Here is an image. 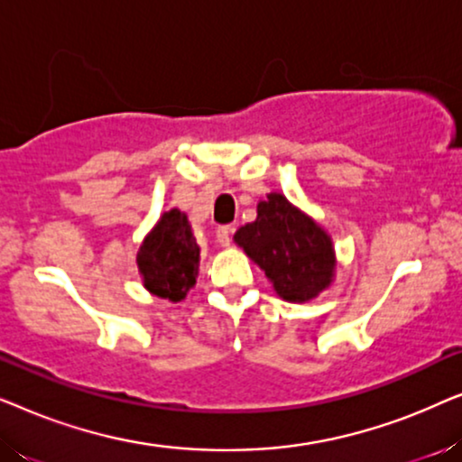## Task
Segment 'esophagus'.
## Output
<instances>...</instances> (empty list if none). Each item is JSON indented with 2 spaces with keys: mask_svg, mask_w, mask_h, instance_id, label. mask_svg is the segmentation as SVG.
Masks as SVG:
<instances>
[{
  "mask_svg": "<svg viewBox=\"0 0 462 462\" xmlns=\"http://www.w3.org/2000/svg\"><path fill=\"white\" fill-rule=\"evenodd\" d=\"M231 233H233V226L231 225H223V226H218L217 229V239H218V244L220 245H231Z\"/></svg>",
  "mask_w": 462,
  "mask_h": 462,
  "instance_id": "34e87169",
  "label": "esophagus"
}]
</instances>
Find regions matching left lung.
I'll use <instances>...</instances> for the list:
<instances>
[{
    "mask_svg": "<svg viewBox=\"0 0 462 462\" xmlns=\"http://www.w3.org/2000/svg\"><path fill=\"white\" fill-rule=\"evenodd\" d=\"M256 212L254 223L239 226L233 239L264 271L277 296L305 302L324 292L337 267L330 236L282 193H269Z\"/></svg>",
    "mask_w": 462,
    "mask_h": 462,
    "instance_id": "left-lung-1",
    "label": "left lung"
}]
</instances>
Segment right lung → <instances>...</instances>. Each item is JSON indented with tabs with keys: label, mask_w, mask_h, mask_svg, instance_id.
Returning <instances> with one entry per match:
<instances>
[{
	"label": "right lung",
	"mask_w": 462,
	"mask_h": 462,
	"mask_svg": "<svg viewBox=\"0 0 462 462\" xmlns=\"http://www.w3.org/2000/svg\"><path fill=\"white\" fill-rule=\"evenodd\" d=\"M144 288L151 294L179 302L195 286L199 267V245L187 214L172 208L163 212L144 237L136 256Z\"/></svg>",
	"instance_id": "1"
}]
</instances>
